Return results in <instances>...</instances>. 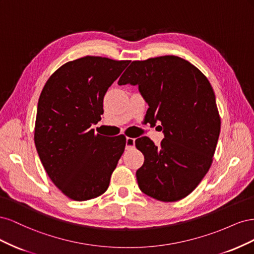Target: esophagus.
I'll list each match as a JSON object with an SVG mask.
<instances>
[{
  "mask_svg": "<svg viewBox=\"0 0 254 254\" xmlns=\"http://www.w3.org/2000/svg\"><path fill=\"white\" fill-rule=\"evenodd\" d=\"M134 145H135V139L128 136L126 139V148H133Z\"/></svg>",
  "mask_w": 254,
  "mask_h": 254,
  "instance_id": "1",
  "label": "esophagus"
}]
</instances>
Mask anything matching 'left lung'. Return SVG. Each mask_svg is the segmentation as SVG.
<instances>
[{"instance_id":"obj_1","label":"left lung","mask_w":254,"mask_h":254,"mask_svg":"<svg viewBox=\"0 0 254 254\" xmlns=\"http://www.w3.org/2000/svg\"><path fill=\"white\" fill-rule=\"evenodd\" d=\"M126 83L139 86L146 115L164 132L159 147L147 136L135 140L145 159L136 171L140 190L164 202L186 198L209 172L220 132L210 81L188 60L167 55L132 61L119 80Z\"/></svg>"}]
</instances>
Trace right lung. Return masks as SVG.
<instances>
[{
  "label": "right lung",
  "mask_w": 254,
  "mask_h": 254,
  "mask_svg": "<svg viewBox=\"0 0 254 254\" xmlns=\"http://www.w3.org/2000/svg\"><path fill=\"white\" fill-rule=\"evenodd\" d=\"M129 63L81 57L61 65L42 89L35 145L50 179L73 200L104 194L125 150V135L106 139L91 126L102 119L106 92Z\"/></svg>",
  "instance_id": "right-lung-1"
}]
</instances>
